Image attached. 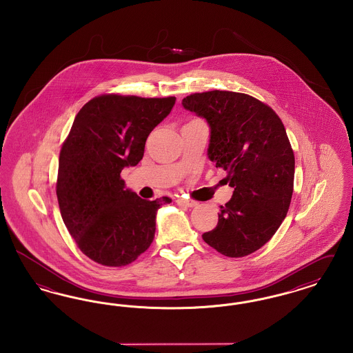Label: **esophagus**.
Wrapping results in <instances>:
<instances>
[{
    "label": "esophagus",
    "mask_w": 353,
    "mask_h": 353,
    "mask_svg": "<svg viewBox=\"0 0 353 353\" xmlns=\"http://www.w3.org/2000/svg\"><path fill=\"white\" fill-rule=\"evenodd\" d=\"M177 203L183 205V206H188V208H194L199 205V202L194 201V200H186V199H179Z\"/></svg>",
    "instance_id": "esophagus-1"
}]
</instances>
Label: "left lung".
Listing matches in <instances>:
<instances>
[{
	"mask_svg": "<svg viewBox=\"0 0 353 353\" xmlns=\"http://www.w3.org/2000/svg\"><path fill=\"white\" fill-rule=\"evenodd\" d=\"M183 105L208 121V156L234 189L202 239L230 258L256 252L279 229L294 190L295 157L282 120L268 104L233 91L192 94Z\"/></svg>",
	"mask_w": 353,
	"mask_h": 353,
	"instance_id": "1",
	"label": "left lung"
}]
</instances>
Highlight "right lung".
<instances>
[{
  "instance_id": "obj_1",
  "label": "right lung",
  "mask_w": 353,
  "mask_h": 353,
  "mask_svg": "<svg viewBox=\"0 0 353 353\" xmlns=\"http://www.w3.org/2000/svg\"><path fill=\"white\" fill-rule=\"evenodd\" d=\"M174 101L110 94L75 117L59 153L57 197L68 233L97 263L125 266L151 246L157 210L172 200L140 199L120 173L139 164L148 134Z\"/></svg>"
}]
</instances>
